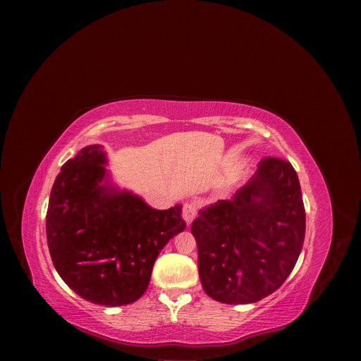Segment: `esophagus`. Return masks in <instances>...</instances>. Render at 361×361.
<instances>
[{
    "mask_svg": "<svg viewBox=\"0 0 361 361\" xmlns=\"http://www.w3.org/2000/svg\"><path fill=\"white\" fill-rule=\"evenodd\" d=\"M195 215H197V207H195V204L192 202H187L183 204V209H182V218L183 221L187 223L188 226L194 221Z\"/></svg>",
    "mask_w": 361,
    "mask_h": 361,
    "instance_id": "1",
    "label": "esophagus"
}]
</instances>
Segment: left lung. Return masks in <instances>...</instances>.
<instances>
[{"mask_svg": "<svg viewBox=\"0 0 361 361\" xmlns=\"http://www.w3.org/2000/svg\"><path fill=\"white\" fill-rule=\"evenodd\" d=\"M204 292L224 304H251L277 290L300 257L305 212L290 162L265 158L228 200L199 211L191 226Z\"/></svg>", "mask_w": 361, "mask_h": 361, "instance_id": "8db88e82", "label": "left lung"}]
</instances>
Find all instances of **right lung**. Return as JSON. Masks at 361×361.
<instances>
[{"label":"right lung","instance_id":"obj_1","mask_svg":"<svg viewBox=\"0 0 361 361\" xmlns=\"http://www.w3.org/2000/svg\"><path fill=\"white\" fill-rule=\"evenodd\" d=\"M102 145L82 147L52 185L47 239L63 281L87 301L117 307L149 286L161 250L183 232L182 204L167 211L114 182Z\"/></svg>","mask_w":361,"mask_h":361}]
</instances>
